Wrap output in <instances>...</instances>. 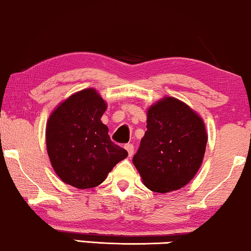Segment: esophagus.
<instances>
[{"label": "esophagus", "mask_w": 251, "mask_h": 251, "mask_svg": "<svg viewBox=\"0 0 251 251\" xmlns=\"http://www.w3.org/2000/svg\"><path fill=\"white\" fill-rule=\"evenodd\" d=\"M125 149L126 150V152H128V155L131 157L133 155V145H131V144H126Z\"/></svg>", "instance_id": "1"}]
</instances>
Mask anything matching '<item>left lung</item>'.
Wrapping results in <instances>:
<instances>
[{"mask_svg":"<svg viewBox=\"0 0 251 251\" xmlns=\"http://www.w3.org/2000/svg\"><path fill=\"white\" fill-rule=\"evenodd\" d=\"M146 132L132 162L156 193L180 190L203 161L208 135L203 120L179 99L166 96L147 109Z\"/></svg>","mask_w":251,"mask_h":251,"instance_id":"1","label":"left lung"}]
</instances>
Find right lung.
I'll list each match as a JSON object with an SVG mask.
<instances>
[{
	"mask_svg": "<svg viewBox=\"0 0 251 251\" xmlns=\"http://www.w3.org/2000/svg\"><path fill=\"white\" fill-rule=\"evenodd\" d=\"M107 102L94 88L65 99L47 122V151L54 173L64 183L80 190L96 187L120 161L128 156L108 136L101 116Z\"/></svg>",
	"mask_w": 251,
	"mask_h": 251,
	"instance_id": "add662e5",
	"label": "right lung"
}]
</instances>
